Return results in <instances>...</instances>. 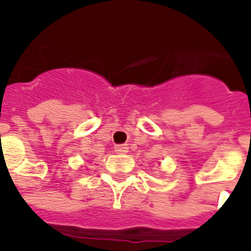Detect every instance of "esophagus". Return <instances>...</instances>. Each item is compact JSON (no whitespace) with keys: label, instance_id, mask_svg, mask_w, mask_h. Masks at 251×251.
<instances>
[{"label":"esophagus","instance_id":"obj_1","mask_svg":"<svg viewBox=\"0 0 251 251\" xmlns=\"http://www.w3.org/2000/svg\"><path fill=\"white\" fill-rule=\"evenodd\" d=\"M127 150H129V147L126 145H117L114 147V151L117 153H126L127 152Z\"/></svg>","mask_w":251,"mask_h":251}]
</instances>
